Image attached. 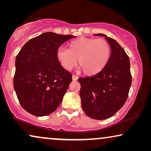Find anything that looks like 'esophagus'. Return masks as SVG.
<instances>
[{
  "label": "esophagus",
  "instance_id": "1",
  "mask_svg": "<svg viewBox=\"0 0 151 151\" xmlns=\"http://www.w3.org/2000/svg\"><path fill=\"white\" fill-rule=\"evenodd\" d=\"M72 79H73V80H77L78 79V77L76 75H73L72 76Z\"/></svg>",
  "mask_w": 151,
  "mask_h": 151
}]
</instances>
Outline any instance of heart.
<instances>
[{"mask_svg": "<svg viewBox=\"0 0 151 151\" xmlns=\"http://www.w3.org/2000/svg\"><path fill=\"white\" fill-rule=\"evenodd\" d=\"M69 49L59 47L58 60L64 69L71 70L77 65L86 75H95L102 71L110 59V44L102 38H79L69 44Z\"/></svg>", "mask_w": 151, "mask_h": 151, "instance_id": "1", "label": "heart"}]
</instances>
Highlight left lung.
Listing matches in <instances>:
<instances>
[{
    "label": "left lung",
    "instance_id": "1",
    "mask_svg": "<svg viewBox=\"0 0 151 151\" xmlns=\"http://www.w3.org/2000/svg\"><path fill=\"white\" fill-rule=\"evenodd\" d=\"M110 44V59L104 69L96 75L80 78V96L84 113L95 119L112 117L124 106L129 96L132 77L128 55L114 39L102 34Z\"/></svg>",
    "mask_w": 151,
    "mask_h": 151
}]
</instances>
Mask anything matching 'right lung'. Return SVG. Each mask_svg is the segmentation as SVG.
<instances>
[{"label":"right lung","instance_id":"add662e5","mask_svg":"<svg viewBox=\"0 0 151 151\" xmlns=\"http://www.w3.org/2000/svg\"><path fill=\"white\" fill-rule=\"evenodd\" d=\"M71 35L45 32L29 40L16 55L14 87L22 108L42 117L58 109L72 81V74L56 58Z\"/></svg>","mask_w":151,"mask_h":151}]
</instances>
